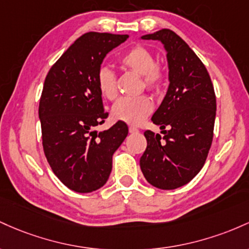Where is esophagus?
<instances>
[{
    "instance_id": "esophagus-1",
    "label": "esophagus",
    "mask_w": 249,
    "mask_h": 249,
    "mask_svg": "<svg viewBox=\"0 0 249 249\" xmlns=\"http://www.w3.org/2000/svg\"><path fill=\"white\" fill-rule=\"evenodd\" d=\"M139 132H140V130L136 127H129V133L130 134H136V133H139Z\"/></svg>"
}]
</instances>
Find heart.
<instances>
[{
    "label": "heart",
    "mask_w": 249,
    "mask_h": 249,
    "mask_svg": "<svg viewBox=\"0 0 249 249\" xmlns=\"http://www.w3.org/2000/svg\"><path fill=\"white\" fill-rule=\"evenodd\" d=\"M121 62L125 68L142 75L144 86L152 90H158L162 86L161 69L155 66L154 55L142 46H135L122 56ZM97 86L105 99L113 100L117 96L115 72L107 67H102L97 74ZM153 110V102L146 95L135 97H122L114 105L111 113L115 120L129 124H139Z\"/></svg>",
    "instance_id": "heart-1"
}]
</instances>
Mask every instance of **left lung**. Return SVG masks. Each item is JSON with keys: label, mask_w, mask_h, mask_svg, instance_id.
Wrapping results in <instances>:
<instances>
[{"label": "left lung", "mask_w": 249, "mask_h": 249, "mask_svg": "<svg viewBox=\"0 0 249 249\" xmlns=\"http://www.w3.org/2000/svg\"><path fill=\"white\" fill-rule=\"evenodd\" d=\"M140 38L163 46L169 81L152 116L163 136L144 132L147 148L140 167L150 185L170 191L188 183L205 164L213 141L216 99L207 69L180 36L162 29Z\"/></svg>", "instance_id": "obj_1"}]
</instances>
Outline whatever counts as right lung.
<instances>
[{
    "label": "right lung",
    "instance_id": "right-lung-1",
    "mask_svg": "<svg viewBox=\"0 0 249 249\" xmlns=\"http://www.w3.org/2000/svg\"><path fill=\"white\" fill-rule=\"evenodd\" d=\"M128 35L87 33L50 68L42 90L38 117L42 143L53 172L64 186L90 193L106 185L113 154L128 135L124 122L97 132L108 114L97 74L108 53Z\"/></svg>",
    "mask_w": 249,
    "mask_h": 249
}]
</instances>
